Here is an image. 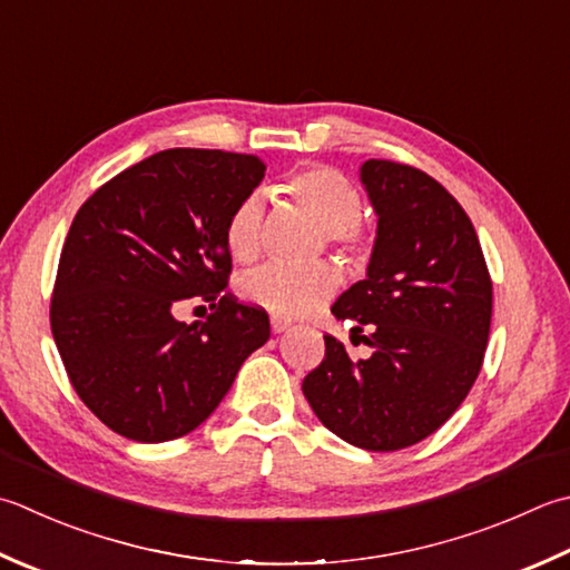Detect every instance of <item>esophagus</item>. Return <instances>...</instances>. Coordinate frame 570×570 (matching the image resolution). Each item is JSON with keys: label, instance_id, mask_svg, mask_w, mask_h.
Listing matches in <instances>:
<instances>
[{"label": "esophagus", "instance_id": "1", "mask_svg": "<svg viewBox=\"0 0 570 570\" xmlns=\"http://www.w3.org/2000/svg\"><path fill=\"white\" fill-rule=\"evenodd\" d=\"M288 326H292V321L278 318V316H272V331H274V333H284Z\"/></svg>", "mask_w": 570, "mask_h": 570}]
</instances>
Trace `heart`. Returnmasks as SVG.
<instances>
[{
	"label": "heart",
	"mask_w": 570,
	"mask_h": 570,
	"mask_svg": "<svg viewBox=\"0 0 570 570\" xmlns=\"http://www.w3.org/2000/svg\"><path fill=\"white\" fill-rule=\"evenodd\" d=\"M288 193L296 203L316 217L328 232V239L341 252L358 249V219L363 197L348 177L336 167L311 165L292 175ZM264 197L249 195L232 209L225 239L234 259L252 262L259 254ZM338 286V274L326 264L311 269H286V266H262L244 282V298L278 318H298L318 311Z\"/></svg>",
	"instance_id": "b5f03b06"
}]
</instances>
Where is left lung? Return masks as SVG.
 Wrapping results in <instances>:
<instances>
[{
	"label": "left lung",
	"instance_id": "obj_1",
	"mask_svg": "<svg viewBox=\"0 0 570 570\" xmlns=\"http://www.w3.org/2000/svg\"><path fill=\"white\" fill-rule=\"evenodd\" d=\"M361 183L377 215L365 278L331 314L355 321L373 345L351 361L326 341V358L304 377V395L333 434L367 452H395L442 428L482 371L492 278L472 219L430 175L365 160Z\"/></svg>",
	"mask_w": 570,
	"mask_h": 570
}]
</instances>
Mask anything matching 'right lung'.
Masks as SVG:
<instances>
[{
    "instance_id": "add662e5",
    "label": "right lung",
    "mask_w": 570,
    "mask_h": 570,
    "mask_svg": "<svg viewBox=\"0 0 570 570\" xmlns=\"http://www.w3.org/2000/svg\"><path fill=\"white\" fill-rule=\"evenodd\" d=\"M264 180L254 155L173 148L116 175L76 212L51 298V333L86 407L132 442L177 440L217 410L269 341L262 308L219 296L232 209ZM210 301L185 324V297Z\"/></svg>"
}]
</instances>
